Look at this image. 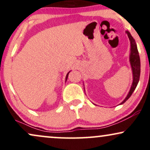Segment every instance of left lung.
I'll return each mask as SVG.
<instances>
[{"instance_id":"obj_1","label":"left lung","mask_w":150,"mask_h":150,"mask_svg":"<svg viewBox=\"0 0 150 150\" xmlns=\"http://www.w3.org/2000/svg\"><path fill=\"white\" fill-rule=\"evenodd\" d=\"M126 33L129 37L131 43V53L130 56H129V61H130V64L131 66H132L133 72V83L128 95H127L126 98L125 99V100L121 103H120V104H122V103H125L132 96V93L134 92L138 83L140 74V60L139 53H138V51L137 49V45H136V42H135L134 39L133 38L132 35L130 34V33L129 31H126Z\"/></svg>"}]
</instances>
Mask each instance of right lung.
<instances>
[{"instance_id":"add662e5","label":"right lung","mask_w":150,"mask_h":150,"mask_svg":"<svg viewBox=\"0 0 150 150\" xmlns=\"http://www.w3.org/2000/svg\"><path fill=\"white\" fill-rule=\"evenodd\" d=\"M70 72V71H69ZM69 72H68L67 73V76H66V78H65V81H67V78H68V75H69Z\"/></svg>"}]
</instances>
